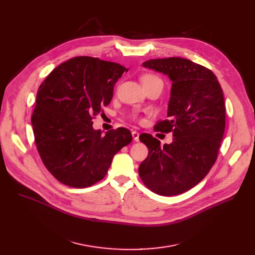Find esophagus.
<instances>
[{
  "label": "esophagus",
  "mask_w": 255,
  "mask_h": 255,
  "mask_svg": "<svg viewBox=\"0 0 255 255\" xmlns=\"http://www.w3.org/2000/svg\"><path fill=\"white\" fill-rule=\"evenodd\" d=\"M132 137L136 142L139 141V133L137 131H132Z\"/></svg>",
  "instance_id": "1"
}]
</instances>
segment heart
Returning <instances> with one entry per match:
<instances>
[{
    "label": "heart",
    "instance_id": "1",
    "mask_svg": "<svg viewBox=\"0 0 255 255\" xmlns=\"http://www.w3.org/2000/svg\"><path fill=\"white\" fill-rule=\"evenodd\" d=\"M141 81H142V84L144 87H147V86H151V85H154V84H161L162 85V81L160 78H158L157 76L155 75H152V74H147V75H144L142 78H141ZM137 119V117H135ZM140 121V120H139Z\"/></svg>",
    "mask_w": 255,
    "mask_h": 255
}]
</instances>
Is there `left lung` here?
Segmentation results:
<instances>
[{"label":"left lung","mask_w":255,"mask_h":255,"mask_svg":"<svg viewBox=\"0 0 255 255\" xmlns=\"http://www.w3.org/2000/svg\"><path fill=\"white\" fill-rule=\"evenodd\" d=\"M143 66L172 82L168 119L157 121L154 130L171 132L173 140L161 147L152 135L139 136L149 150L139 176L153 193L176 196L198 185L217 160L226 124L223 91L211 69L186 58L150 59Z\"/></svg>","instance_id":"8db88e82"}]
</instances>
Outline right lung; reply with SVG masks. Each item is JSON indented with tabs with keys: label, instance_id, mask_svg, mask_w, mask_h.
<instances>
[{
	"label": "right lung",
	"instance_id": "right-lung-1",
	"mask_svg": "<svg viewBox=\"0 0 255 255\" xmlns=\"http://www.w3.org/2000/svg\"><path fill=\"white\" fill-rule=\"evenodd\" d=\"M127 68L97 57L78 56L55 67L40 85L31 117L36 147L61 184L88 188L102 180L113 156L132 141L119 127L102 135L93 119L110 104Z\"/></svg>",
	"mask_w": 255,
	"mask_h": 255
}]
</instances>
